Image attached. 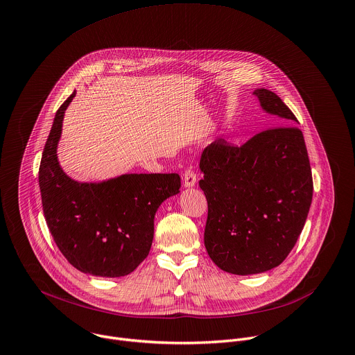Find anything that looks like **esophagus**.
I'll return each instance as SVG.
<instances>
[{
    "mask_svg": "<svg viewBox=\"0 0 355 355\" xmlns=\"http://www.w3.org/2000/svg\"><path fill=\"white\" fill-rule=\"evenodd\" d=\"M196 181H198L196 173L191 168H187L185 173H184V187L185 188H192V187H195Z\"/></svg>",
    "mask_w": 355,
    "mask_h": 355,
    "instance_id": "1",
    "label": "esophagus"
}]
</instances>
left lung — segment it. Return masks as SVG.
Returning a JSON list of instances; mask_svg holds the SVG:
<instances>
[{"instance_id": "left-lung-1", "label": "left lung", "mask_w": 355, "mask_h": 355, "mask_svg": "<svg viewBox=\"0 0 355 355\" xmlns=\"http://www.w3.org/2000/svg\"><path fill=\"white\" fill-rule=\"evenodd\" d=\"M254 94L279 124L298 123L268 89ZM200 189L207 199L205 247L210 259L232 275H257L279 266L304 228L313 192L301 130L276 127L241 146L218 138L200 156Z\"/></svg>"}]
</instances>
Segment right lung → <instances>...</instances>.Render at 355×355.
<instances>
[{
    "instance_id": "right-lung-1",
    "label": "right lung",
    "mask_w": 355,
    "mask_h": 355,
    "mask_svg": "<svg viewBox=\"0 0 355 355\" xmlns=\"http://www.w3.org/2000/svg\"><path fill=\"white\" fill-rule=\"evenodd\" d=\"M76 92L57 110L47 138L39 185L46 223L67 261L83 273L121 277L149 255L155 214L181 187L178 174H124L101 182L69 178L57 159L64 114Z\"/></svg>"
}]
</instances>
